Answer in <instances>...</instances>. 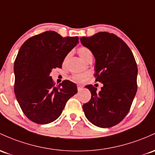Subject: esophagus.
Segmentation results:
<instances>
[{
	"label": "esophagus",
	"instance_id": "34e87169",
	"mask_svg": "<svg viewBox=\"0 0 155 155\" xmlns=\"http://www.w3.org/2000/svg\"><path fill=\"white\" fill-rule=\"evenodd\" d=\"M77 89H78V91H81V90L83 89V87L80 85V84H77Z\"/></svg>",
	"mask_w": 155,
	"mask_h": 155
}]
</instances>
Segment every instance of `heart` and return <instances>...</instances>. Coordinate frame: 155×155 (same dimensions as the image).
<instances>
[{
  "label": "heart",
  "instance_id": "obj_1",
  "mask_svg": "<svg viewBox=\"0 0 155 155\" xmlns=\"http://www.w3.org/2000/svg\"><path fill=\"white\" fill-rule=\"evenodd\" d=\"M78 54L80 56L81 58L84 61H87L89 58L93 57L92 51L87 47L82 46L79 48L78 49ZM89 76L90 74H88V73H84V74H75L72 75L71 79L76 81H84L87 79V77Z\"/></svg>",
  "mask_w": 155,
  "mask_h": 155
}]
</instances>
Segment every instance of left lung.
Here are the masks:
<instances>
[{"instance_id":"obj_1","label":"left lung","mask_w":155,"mask_h":155,"mask_svg":"<svg viewBox=\"0 0 155 155\" xmlns=\"http://www.w3.org/2000/svg\"><path fill=\"white\" fill-rule=\"evenodd\" d=\"M80 40L93 53L96 59V81L104 85L99 92L91 84L86 86L91 98L83 104V111L95 126L113 127L129 113L137 92L135 57L128 45L114 34L98 32Z\"/></svg>"}]
</instances>
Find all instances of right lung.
Instances as JSON below:
<instances>
[{
  "label": "right lung",
  "mask_w": 155,
  "mask_h": 155,
  "mask_svg": "<svg viewBox=\"0 0 155 155\" xmlns=\"http://www.w3.org/2000/svg\"><path fill=\"white\" fill-rule=\"evenodd\" d=\"M78 42V37H62L47 31L30 37L20 47L14 64V91L22 111L31 121L46 124L55 120L77 93L76 84L69 80L55 86L50 74L53 68H62Z\"/></svg>",
  "instance_id": "1"
}]
</instances>
